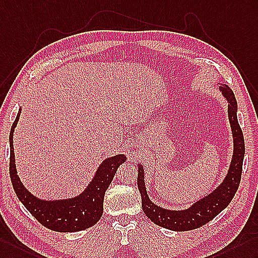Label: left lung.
Segmentation results:
<instances>
[{"instance_id": "left-lung-1", "label": "left lung", "mask_w": 258, "mask_h": 258, "mask_svg": "<svg viewBox=\"0 0 258 258\" xmlns=\"http://www.w3.org/2000/svg\"><path fill=\"white\" fill-rule=\"evenodd\" d=\"M219 89L228 100L229 121L233 136V156L224 180L215 190L199 199L188 209L168 210L162 208L150 200L144 183V169L138 163V188L141 194L142 210L151 221L162 228L181 232L203 227L227 208L240 185L245 144L242 129L237 121V104L233 92L227 84H221Z\"/></svg>"}]
</instances>
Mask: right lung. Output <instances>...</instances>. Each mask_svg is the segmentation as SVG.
Returning <instances> with one entry per match:
<instances>
[{"label": "right lung", "mask_w": 258, "mask_h": 258, "mask_svg": "<svg viewBox=\"0 0 258 258\" xmlns=\"http://www.w3.org/2000/svg\"><path fill=\"white\" fill-rule=\"evenodd\" d=\"M22 108L18 110L10 133V176L20 202L47 229L56 232H77L91 228L102 217L105 191L117 168L127 158L123 154H117L103 161L91 183L77 197L59 200L40 199L25 188L16 171L13 135Z\"/></svg>", "instance_id": "1"}]
</instances>
